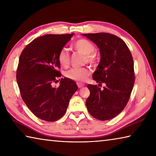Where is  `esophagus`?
Segmentation results:
<instances>
[{
  "label": "esophagus",
  "mask_w": 156,
  "mask_h": 156,
  "mask_svg": "<svg viewBox=\"0 0 156 156\" xmlns=\"http://www.w3.org/2000/svg\"><path fill=\"white\" fill-rule=\"evenodd\" d=\"M77 85L78 87V88H82V87H84V84L80 83H77Z\"/></svg>",
  "instance_id": "esophagus-1"
}]
</instances>
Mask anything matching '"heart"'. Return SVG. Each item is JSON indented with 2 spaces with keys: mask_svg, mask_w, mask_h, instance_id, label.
<instances>
[{
  "mask_svg": "<svg viewBox=\"0 0 156 156\" xmlns=\"http://www.w3.org/2000/svg\"><path fill=\"white\" fill-rule=\"evenodd\" d=\"M74 48L79 51H81L86 55V61L90 63H94L96 61V57L94 53L96 48L90 41L86 39H80L75 42L73 44ZM58 60L60 65L62 67H67L69 64V54L67 49L62 48L58 55ZM90 75V70L87 67L72 68L65 73V76L69 79L76 82H84Z\"/></svg>",
  "mask_w": 156,
  "mask_h": 156,
  "instance_id": "heart-1",
  "label": "heart"
}]
</instances>
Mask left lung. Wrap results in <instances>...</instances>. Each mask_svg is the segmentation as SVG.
I'll use <instances>...</instances> for the list:
<instances>
[{"mask_svg": "<svg viewBox=\"0 0 156 156\" xmlns=\"http://www.w3.org/2000/svg\"><path fill=\"white\" fill-rule=\"evenodd\" d=\"M100 49V61L93 79L101 86L88 84L90 95L86 101L89 113L98 120H107L125 109L135 81L133 60L127 45L119 37L108 33L82 34Z\"/></svg>", "mask_w": 156, "mask_h": 156, "instance_id": "1", "label": "left lung"}]
</instances>
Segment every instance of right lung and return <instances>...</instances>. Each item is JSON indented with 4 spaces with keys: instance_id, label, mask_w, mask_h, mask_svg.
Here are the masks:
<instances>
[{
    "instance_id": "right-lung-1",
    "label": "right lung",
    "mask_w": 156,
    "mask_h": 156,
    "mask_svg": "<svg viewBox=\"0 0 156 156\" xmlns=\"http://www.w3.org/2000/svg\"><path fill=\"white\" fill-rule=\"evenodd\" d=\"M73 34L40 36L20 54L16 80L21 97L36 117L47 122L64 115L71 98L78 90L75 82L67 78H61L58 87H53L61 76L58 71L60 67L58 55Z\"/></svg>"
}]
</instances>
